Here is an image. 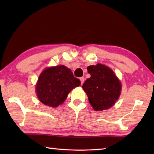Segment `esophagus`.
<instances>
[{"label": "esophagus", "mask_w": 154, "mask_h": 154, "mask_svg": "<svg viewBox=\"0 0 154 154\" xmlns=\"http://www.w3.org/2000/svg\"><path fill=\"white\" fill-rule=\"evenodd\" d=\"M80 81H81V83H82V85L83 83V82H84V81H85V78L83 77H81L80 78Z\"/></svg>", "instance_id": "1"}]
</instances>
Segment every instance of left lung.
I'll use <instances>...</instances> for the list:
<instances>
[{"label":"left lung","instance_id":"8db88e82","mask_svg":"<svg viewBox=\"0 0 154 154\" xmlns=\"http://www.w3.org/2000/svg\"><path fill=\"white\" fill-rule=\"evenodd\" d=\"M91 77L83 84L88 100L96 111L107 109L114 105L121 93V83L109 67L98 64L87 68Z\"/></svg>","mask_w":154,"mask_h":154}]
</instances>
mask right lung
<instances>
[{"label":"right lung","mask_w":154,"mask_h":154,"mask_svg":"<svg viewBox=\"0 0 154 154\" xmlns=\"http://www.w3.org/2000/svg\"><path fill=\"white\" fill-rule=\"evenodd\" d=\"M80 84V80L64 65L48 68L38 77L36 94L44 105L56 107L64 102L72 89Z\"/></svg>","instance_id":"obj_1"}]
</instances>
